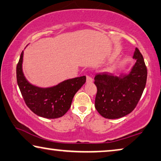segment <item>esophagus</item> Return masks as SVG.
Segmentation results:
<instances>
[{
    "label": "esophagus",
    "instance_id": "34e87169",
    "mask_svg": "<svg viewBox=\"0 0 161 161\" xmlns=\"http://www.w3.org/2000/svg\"><path fill=\"white\" fill-rule=\"evenodd\" d=\"M93 81V79L90 76L87 75V83H92Z\"/></svg>",
    "mask_w": 161,
    "mask_h": 161
}]
</instances>
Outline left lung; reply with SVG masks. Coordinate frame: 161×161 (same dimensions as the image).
Segmentation results:
<instances>
[{"mask_svg":"<svg viewBox=\"0 0 161 161\" xmlns=\"http://www.w3.org/2000/svg\"><path fill=\"white\" fill-rule=\"evenodd\" d=\"M133 58L136 59V63L129 74L116 76L103 73L95 76L97 89L95 107L105 119L126 116L135 108L140 100L147 81V67L137 47Z\"/></svg>","mask_w":161,"mask_h":161,"instance_id":"obj_1","label":"left lung"}]
</instances>
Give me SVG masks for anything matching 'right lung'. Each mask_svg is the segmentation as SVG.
Instances as JSON below:
<instances>
[{"label": "right lung", "mask_w": 161, "mask_h": 161, "mask_svg": "<svg viewBox=\"0 0 161 161\" xmlns=\"http://www.w3.org/2000/svg\"><path fill=\"white\" fill-rule=\"evenodd\" d=\"M24 51L16 66V80L21 95L29 108L46 119L63 116L70 108L76 92L86 81V76L67 80L51 87L41 88L30 84L22 71Z\"/></svg>", "instance_id": "obj_1"}]
</instances>
